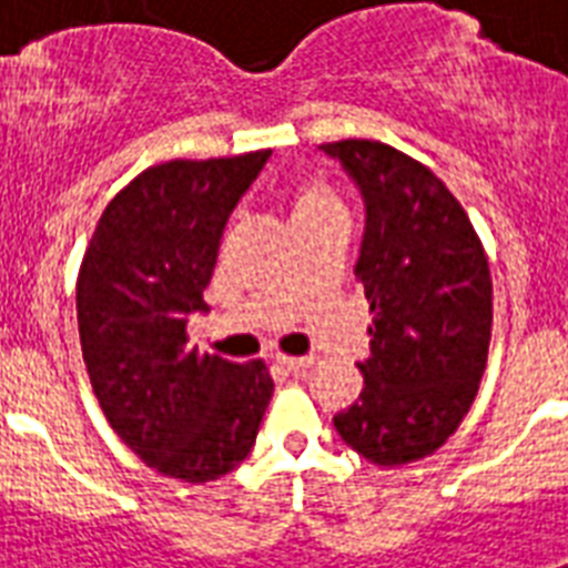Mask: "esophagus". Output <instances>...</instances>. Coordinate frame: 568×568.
I'll list each match as a JSON object with an SVG mask.
<instances>
[{"instance_id": "34e87169", "label": "esophagus", "mask_w": 568, "mask_h": 568, "mask_svg": "<svg viewBox=\"0 0 568 568\" xmlns=\"http://www.w3.org/2000/svg\"><path fill=\"white\" fill-rule=\"evenodd\" d=\"M276 365H280V368H285V372L303 374L312 368V356H280V359H276Z\"/></svg>"}]
</instances>
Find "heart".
Returning a JSON list of instances; mask_svg holds the SVG:
<instances>
[{
	"label": "heart",
	"instance_id": "heart-1",
	"mask_svg": "<svg viewBox=\"0 0 568 568\" xmlns=\"http://www.w3.org/2000/svg\"><path fill=\"white\" fill-rule=\"evenodd\" d=\"M333 209H338V200L321 176H315V173H301V176H294L288 182V212H292V223L315 217V214L333 212Z\"/></svg>",
	"mask_w": 568,
	"mask_h": 568
}]
</instances>
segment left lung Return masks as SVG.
Returning <instances> with one entry per match:
<instances>
[{
  "label": "left lung",
  "instance_id": "1",
  "mask_svg": "<svg viewBox=\"0 0 568 568\" xmlns=\"http://www.w3.org/2000/svg\"><path fill=\"white\" fill-rule=\"evenodd\" d=\"M354 180L365 232L354 274L372 303L365 388L333 418L347 448L404 466L445 445L475 400L493 336V276L436 173L379 141L321 144Z\"/></svg>",
  "mask_w": 568,
  "mask_h": 568
}]
</instances>
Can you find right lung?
Listing matches in <instances>:
<instances>
[{
  "mask_svg": "<svg viewBox=\"0 0 568 568\" xmlns=\"http://www.w3.org/2000/svg\"><path fill=\"white\" fill-rule=\"evenodd\" d=\"M267 155L144 171L105 205L79 271V338L102 413L146 466L185 484L241 466L274 395L265 363L200 356L185 333L209 310L223 226Z\"/></svg>",
  "mask_w": 568,
  "mask_h": 568,
  "instance_id": "obj_1",
  "label": "right lung"
}]
</instances>
